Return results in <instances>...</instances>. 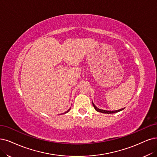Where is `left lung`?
Listing matches in <instances>:
<instances>
[{"instance_id":"obj_1","label":"left lung","mask_w":157,"mask_h":157,"mask_svg":"<svg viewBox=\"0 0 157 157\" xmlns=\"http://www.w3.org/2000/svg\"><path fill=\"white\" fill-rule=\"evenodd\" d=\"M92 105H93V107H94V108L95 109V110L96 111H97L98 112H100V113H107V114H113V113H118V112H119V111H122V110H124V108H123V109H119V110H117V111H105V110H102V109H98V107H96V106H95V105L94 104L92 103Z\"/></svg>"}]
</instances>
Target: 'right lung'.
Masks as SVG:
<instances>
[{"instance_id":"1","label":"right lung","mask_w":157,"mask_h":157,"mask_svg":"<svg viewBox=\"0 0 157 157\" xmlns=\"http://www.w3.org/2000/svg\"><path fill=\"white\" fill-rule=\"evenodd\" d=\"M70 110H71V109H68V111H67V112H65V113H68V111H70Z\"/></svg>"}]
</instances>
